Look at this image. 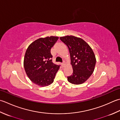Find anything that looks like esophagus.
<instances>
[{
    "label": "esophagus",
    "instance_id": "obj_1",
    "mask_svg": "<svg viewBox=\"0 0 120 120\" xmlns=\"http://www.w3.org/2000/svg\"><path fill=\"white\" fill-rule=\"evenodd\" d=\"M61 65H62V67H64V65H65V64H64V63H62V64H61Z\"/></svg>",
    "mask_w": 120,
    "mask_h": 120
}]
</instances>
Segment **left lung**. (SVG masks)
<instances>
[{
  "mask_svg": "<svg viewBox=\"0 0 120 120\" xmlns=\"http://www.w3.org/2000/svg\"><path fill=\"white\" fill-rule=\"evenodd\" d=\"M69 51L73 73L67 77L68 81L80 84L86 81L93 74L96 64V58L92 48L81 38L73 36L60 38Z\"/></svg>",
  "mask_w": 120,
  "mask_h": 120,
  "instance_id": "8db88e82",
  "label": "left lung"
}]
</instances>
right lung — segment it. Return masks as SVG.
Wrapping results in <instances>:
<instances>
[{
  "instance_id": "right-lung-1",
  "label": "right lung",
  "mask_w": 120,
  "mask_h": 120,
  "mask_svg": "<svg viewBox=\"0 0 120 120\" xmlns=\"http://www.w3.org/2000/svg\"><path fill=\"white\" fill-rule=\"evenodd\" d=\"M58 39L57 37L41 38L31 43L27 49L24 67L28 78L40 86L52 84L60 65L52 62L51 49Z\"/></svg>"
}]
</instances>
